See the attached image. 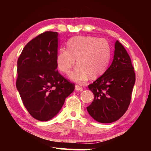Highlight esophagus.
<instances>
[{"mask_svg":"<svg viewBox=\"0 0 151 151\" xmlns=\"http://www.w3.org/2000/svg\"><path fill=\"white\" fill-rule=\"evenodd\" d=\"M75 91H83V88L82 86H79V85H75Z\"/></svg>","mask_w":151,"mask_h":151,"instance_id":"esophagus-1","label":"esophagus"}]
</instances>
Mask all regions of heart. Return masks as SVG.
Wrapping results in <instances>:
<instances>
[{"label": "heart", "instance_id": "b5f03b06", "mask_svg": "<svg viewBox=\"0 0 151 151\" xmlns=\"http://www.w3.org/2000/svg\"><path fill=\"white\" fill-rule=\"evenodd\" d=\"M68 50L60 48L56 57L61 72L68 74L76 63L78 66L70 75L71 80L85 83L88 76L97 78L105 72L111 57L109 42L103 38L86 36L76 37L68 42Z\"/></svg>", "mask_w": 151, "mask_h": 151}]
</instances>
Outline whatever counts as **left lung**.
Instances as JSON below:
<instances>
[{
	"label": "left lung",
	"instance_id": "8db88e82",
	"mask_svg": "<svg viewBox=\"0 0 151 151\" xmlns=\"http://www.w3.org/2000/svg\"><path fill=\"white\" fill-rule=\"evenodd\" d=\"M135 73L123 46L114 43L113 60L104 73L88 86L94 96L86 107L90 116L101 123H111L125 113L131 103Z\"/></svg>",
	"mask_w": 151,
	"mask_h": 151
}]
</instances>
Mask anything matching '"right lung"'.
<instances>
[{
  "instance_id": "obj_1",
  "label": "right lung",
  "mask_w": 151,
  "mask_h": 151,
  "mask_svg": "<svg viewBox=\"0 0 151 151\" xmlns=\"http://www.w3.org/2000/svg\"><path fill=\"white\" fill-rule=\"evenodd\" d=\"M58 45L57 32H43L27 43L17 61V88L28 112L40 121L57 115L75 90L57 70Z\"/></svg>"
}]
</instances>
